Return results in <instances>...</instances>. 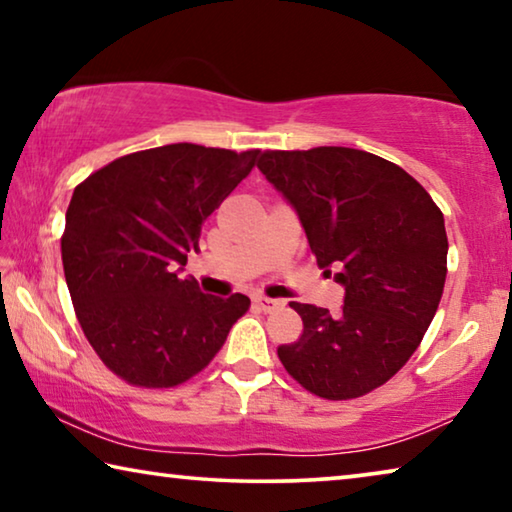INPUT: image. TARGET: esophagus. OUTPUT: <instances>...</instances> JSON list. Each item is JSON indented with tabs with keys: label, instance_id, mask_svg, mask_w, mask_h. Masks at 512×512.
<instances>
[{
	"label": "esophagus",
	"instance_id": "1",
	"mask_svg": "<svg viewBox=\"0 0 512 512\" xmlns=\"http://www.w3.org/2000/svg\"><path fill=\"white\" fill-rule=\"evenodd\" d=\"M255 300V305L262 309V311H275V309H280L284 302L282 300H275V298H266V296H255L253 298Z\"/></svg>",
	"mask_w": 512,
	"mask_h": 512
}]
</instances>
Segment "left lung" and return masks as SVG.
I'll return each instance as SVG.
<instances>
[{"instance_id": "obj_1", "label": "left lung", "mask_w": 512, "mask_h": 512, "mask_svg": "<svg viewBox=\"0 0 512 512\" xmlns=\"http://www.w3.org/2000/svg\"><path fill=\"white\" fill-rule=\"evenodd\" d=\"M257 169L296 210L318 266L334 268L345 289L339 316L291 302L305 329L277 357L325 400L375 391L418 350L443 298V212L402 167L359 149L266 151Z\"/></svg>"}]
</instances>
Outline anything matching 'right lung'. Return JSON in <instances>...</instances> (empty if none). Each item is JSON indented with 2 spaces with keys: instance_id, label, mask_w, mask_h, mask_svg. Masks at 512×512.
Wrapping results in <instances>:
<instances>
[{
  "instance_id": "add662e5",
  "label": "right lung",
  "mask_w": 512,
  "mask_h": 512,
  "mask_svg": "<svg viewBox=\"0 0 512 512\" xmlns=\"http://www.w3.org/2000/svg\"><path fill=\"white\" fill-rule=\"evenodd\" d=\"M257 158L167 144L117 158L74 189L60 239L67 289L85 339L128 384L192 379L248 311L244 293L205 296L180 271Z\"/></svg>"
}]
</instances>
